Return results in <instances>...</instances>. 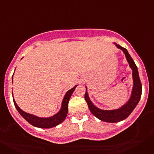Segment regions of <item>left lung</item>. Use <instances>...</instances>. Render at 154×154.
<instances>
[{
    "label": "left lung",
    "mask_w": 154,
    "mask_h": 154,
    "mask_svg": "<svg viewBox=\"0 0 154 154\" xmlns=\"http://www.w3.org/2000/svg\"><path fill=\"white\" fill-rule=\"evenodd\" d=\"M116 47L123 51V53L126 55V60L130 64V68L133 70V87L132 90L131 96H130L129 101L117 109L113 110H103L97 108L95 106L91 100L89 98V95L87 91H85V99L86 101L88 106H89L90 112L93 114L96 118L99 119L100 120L104 121V122H108V123H116L119 122L126 118L130 115L133 110L135 109L137 105L138 104L142 94V84H141L140 79L139 77L138 69H137V65L135 62L133 60V58L128 53L127 50L124 48L121 47L119 45L116 44Z\"/></svg>",
    "instance_id": "8db88e82"
}]
</instances>
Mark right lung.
I'll list each match as a JSON object with an SVG mask.
<instances>
[{"label":"right lung","mask_w":154,"mask_h":154,"mask_svg":"<svg viewBox=\"0 0 154 154\" xmlns=\"http://www.w3.org/2000/svg\"><path fill=\"white\" fill-rule=\"evenodd\" d=\"M12 80H13V79H12ZM76 86L77 85L73 87L72 89H71L70 90H69L66 92V94L65 95V97L63 99V101L62 103V104L61 109L59 110V112H57L55 115H54L53 116H51V117L41 118L38 117L36 116L32 115V114L27 113V112H24L23 110H21V109L19 108L17 103L14 101V99H13L14 103V106H15L16 109H17L19 113L21 114V116L25 120L28 121V123L32 125V126H37V127L39 128L54 127V126H56L57 125L60 124L61 123H62L65 120V117H66V116H67L68 113V104H69V99H70L71 96H72V94L74 92Z\"/></svg>","instance_id":"obj_1"}]
</instances>
